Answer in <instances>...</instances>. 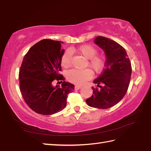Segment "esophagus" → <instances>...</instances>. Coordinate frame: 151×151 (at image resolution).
I'll return each instance as SVG.
<instances>
[{
  "label": "esophagus",
  "mask_w": 151,
  "mask_h": 151,
  "mask_svg": "<svg viewBox=\"0 0 151 151\" xmlns=\"http://www.w3.org/2000/svg\"><path fill=\"white\" fill-rule=\"evenodd\" d=\"M81 87H82V86H81V85H76L75 89L76 90H79V89H80Z\"/></svg>",
  "instance_id": "obj_1"
}]
</instances>
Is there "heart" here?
Listing matches in <instances>:
<instances>
[{"instance_id":"heart-1","label":"heart","mask_w":151,"mask_h":151,"mask_svg":"<svg viewBox=\"0 0 151 151\" xmlns=\"http://www.w3.org/2000/svg\"><path fill=\"white\" fill-rule=\"evenodd\" d=\"M71 51H76L77 53L82 55L88 60V65L93 71L98 73L103 68L104 59L103 58L96 55L97 54V50L91 45H82L78 48H71ZM72 55L70 50L66 51L61 57L60 64L63 68H68L72 66ZM93 76V73L89 69H72L69 70L66 73L67 79L73 83L81 85L84 83L85 81L90 79Z\"/></svg>"}]
</instances>
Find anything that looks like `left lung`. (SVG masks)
<instances>
[{"instance_id": "left-lung-1", "label": "left lung", "mask_w": 151, "mask_h": 151, "mask_svg": "<svg viewBox=\"0 0 151 151\" xmlns=\"http://www.w3.org/2000/svg\"><path fill=\"white\" fill-rule=\"evenodd\" d=\"M94 43L105 52V68L94 80L100 89L92 87L93 94L86 100L89 106L107 109L116 105L124 96L130 84L132 66L124 48L114 40L99 36Z\"/></svg>"}]
</instances>
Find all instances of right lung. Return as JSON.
Listing matches in <instances>:
<instances>
[{"instance_id":"1","label":"right lung","mask_w":151,"mask_h":151,"mask_svg":"<svg viewBox=\"0 0 151 151\" xmlns=\"http://www.w3.org/2000/svg\"><path fill=\"white\" fill-rule=\"evenodd\" d=\"M63 42L44 39L36 43L23 58L19 79L21 94L30 109L38 114L51 115L66 106L67 95L74 85L60 74ZM55 79L63 80L61 86L52 85ZM60 82V81H58Z\"/></svg>"}]
</instances>
